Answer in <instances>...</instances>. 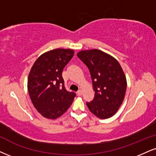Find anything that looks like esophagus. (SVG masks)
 I'll return each instance as SVG.
<instances>
[{
    "mask_svg": "<svg viewBox=\"0 0 156 156\" xmlns=\"http://www.w3.org/2000/svg\"><path fill=\"white\" fill-rule=\"evenodd\" d=\"M76 93H77V95H78L79 96L82 95V90H78V91H77V92H76Z\"/></svg>",
    "mask_w": 156,
    "mask_h": 156,
    "instance_id": "1",
    "label": "esophagus"
}]
</instances>
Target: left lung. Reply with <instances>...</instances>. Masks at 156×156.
I'll return each instance as SVG.
<instances>
[{"mask_svg":"<svg viewBox=\"0 0 156 156\" xmlns=\"http://www.w3.org/2000/svg\"><path fill=\"white\" fill-rule=\"evenodd\" d=\"M79 58L89 69L95 97L87 102L89 110L100 119L110 118L124 101L126 80L119 63L111 55L100 50L82 51Z\"/></svg>","mask_w":156,"mask_h":156,"instance_id":"1","label":"left lung"}]
</instances>
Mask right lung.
I'll use <instances>...</instances> for the list:
<instances>
[{"label":"right lung","mask_w":156,"mask_h":156,"mask_svg":"<svg viewBox=\"0 0 156 156\" xmlns=\"http://www.w3.org/2000/svg\"><path fill=\"white\" fill-rule=\"evenodd\" d=\"M74 52L71 49H55L43 53L36 60L28 76L27 87L32 104L42 116L55 119L72 105L76 96L66 90L63 69Z\"/></svg>","instance_id":"add662e5"}]
</instances>
